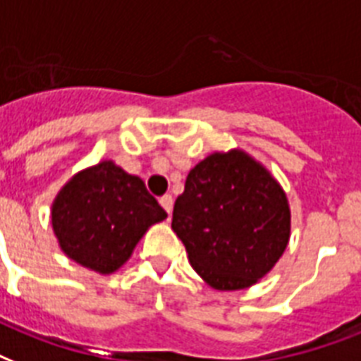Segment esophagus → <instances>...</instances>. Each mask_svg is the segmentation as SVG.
Wrapping results in <instances>:
<instances>
[{
  "label": "esophagus",
  "instance_id": "34e87169",
  "mask_svg": "<svg viewBox=\"0 0 361 361\" xmlns=\"http://www.w3.org/2000/svg\"><path fill=\"white\" fill-rule=\"evenodd\" d=\"M160 205L164 207V209H166L167 214H171V211H173V197H171V195H169V194L161 195V197H160Z\"/></svg>",
  "mask_w": 361,
  "mask_h": 361
}]
</instances>
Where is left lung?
I'll return each instance as SVG.
<instances>
[{"label": "left lung", "mask_w": 361, "mask_h": 361, "mask_svg": "<svg viewBox=\"0 0 361 361\" xmlns=\"http://www.w3.org/2000/svg\"><path fill=\"white\" fill-rule=\"evenodd\" d=\"M171 228L203 281L216 290H243L284 252L290 207L281 184L243 150L214 152L188 173Z\"/></svg>", "instance_id": "obj_1"}]
</instances>
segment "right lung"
Wrapping results in <instances>:
<instances>
[{
	"label": "right lung",
	"mask_w": 361,
	"mask_h": 361,
	"mask_svg": "<svg viewBox=\"0 0 361 361\" xmlns=\"http://www.w3.org/2000/svg\"><path fill=\"white\" fill-rule=\"evenodd\" d=\"M166 216L141 178L113 161L77 173L52 203L61 250L103 275L122 267L149 226Z\"/></svg>",
	"instance_id": "add662e5"
}]
</instances>
